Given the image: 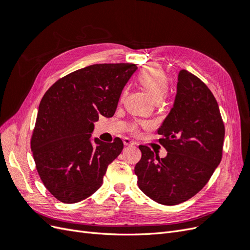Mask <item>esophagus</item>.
<instances>
[{"label": "esophagus", "instance_id": "1", "mask_svg": "<svg viewBox=\"0 0 250 250\" xmlns=\"http://www.w3.org/2000/svg\"><path fill=\"white\" fill-rule=\"evenodd\" d=\"M123 143H124L125 146H134L135 145V143L133 141H131L130 139H128V138H125L123 140Z\"/></svg>", "mask_w": 250, "mask_h": 250}]
</instances>
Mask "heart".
Returning a JSON list of instances; mask_svg holds the SVG:
<instances>
[{
	"mask_svg": "<svg viewBox=\"0 0 250 250\" xmlns=\"http://www.w3.org/2000/svg\"><path fill=\"white\" fill-rule=\"evenodd\" d=\"M138 80L154 101H161L168 92L167 74L160 65H147L140 72Z\"/></svg>",
	"mask_w": 250,
	"mask_h": 250,
	"instance_id": "b5f03b06",
	"label": "heart"
}]
</instances>
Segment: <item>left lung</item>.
<instances>
[{
  "mask_svg": "<svg viewBox=\"0 0 250 250\" xmlns=\"http://www.w3.org/2000/svg\"><path fill=\"white\" fill-rule=\"evenodd\" d=\"M157 133L167 156L160 158L149 147L140 146L142 158L134 173L149 198L175 206L207 185L221 162L225 134L214 95L187 70L178 74L173 107Z\"/></svg>",
  "mask_w": 250,
  "mask_h": 250,
  "instance_id": "obj_1",
  "label": "left lung"
}]
</instances>
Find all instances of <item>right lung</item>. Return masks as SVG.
Returning <instances> with one entry per match:
<instances>
[{"mask_svg": "<svg viewBox=\"0 0 250 250\" xmlns=\"http://www.w3.org/2000/svg\"><path fill=\"white\" fill-rule=\"evenodd\" d=\"M138 66L132 63L88 65L59 79L43 95L31 138L42 184L56 199L76 203L102 186L108 165L123 142L92 139L99 116L115 115L122 90Z\"/></svg>", "mask_w": 250, "mask_h": 250, "instance_id": "1", "label": "right lung"}]
</instances>
